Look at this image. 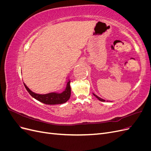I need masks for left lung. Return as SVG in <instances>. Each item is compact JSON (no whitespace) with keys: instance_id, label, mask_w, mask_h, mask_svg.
<instances>
[{"instance_id":"8db88e82","label":"left lung","mask_w":151,"mask_h":151,"mask_svg":"<svg viewBox=\"0 0 151 151\" xmlns=\"http://www.w3.org/2000/svg\"><path fill=\"white\" fill-rule=\"evenodd\" d=\"M93 95L94 96L96 97V98H98L99 100V101H105V100L104 99H102V98H99V97H98V96L97 95H96L95 94H94V93H93Z\"/></svg>"}]
</instances>
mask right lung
Here are the masks:
<instances>
[{
  "label": "right lung",
  "instance_id": "1",
  "mask_svg": "<svg viewBox=\"0 0 151 151\" xmlns=\"http://www.w3.org/2000/svg\"><path fill=\"white\" fill-rule=\"evenodd\" d=\"M70 81L68 79L67 81V84L64 91L62 93L52 92L47 94H38L33 92L24 83V85L26 90L28 91L29 94L38 101L46 104H63L67 102L70 97L71 89H70Z\"/></svg>",
  "mask_w": 151,
  "mask_h": 151
}]
</instances>
